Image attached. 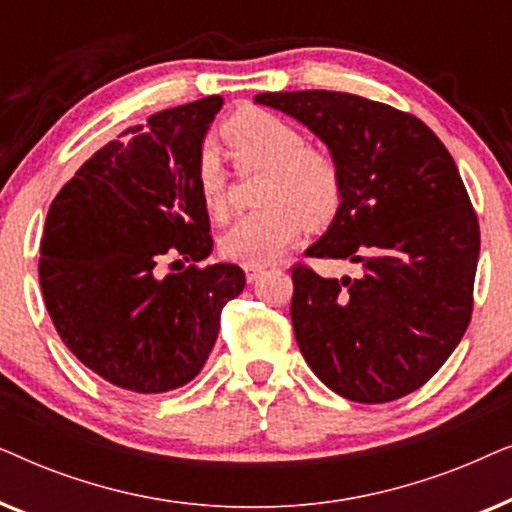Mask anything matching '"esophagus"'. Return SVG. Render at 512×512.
<instances>
[{
	"label": "esophagus",
	"mask_w": 512,
	"mask_h": 512,
	"mask_svg": "<svg viewBox=\"0 0 512 512\" xmlns=\"http://www.w3.org/2000/svg\"><path fill=\"white\" fill-rule=\"evenodd\" d=\"M265 270V265H244V275H247L249 282H256L261 277V272Z\"/></svg>",
	"instance_id": "esophagus-1"
}]
</instances>
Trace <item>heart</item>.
Wrapping results in <instances>:
<instances>
[{
	"mask_svg": "<svg viewBox=\"0 0 512 512\" xmlns=\"http://www.w3.org/2000/svg\"><path fill=\"white\" fill-rule=\"evenodd\" d=\"M237 170H263L256 202L261 209L237 219L221 237V254L244 265L277 258L305 226H331L345 200V174L331 151L307 144L296 123L261 107H240L219 125ZM193 184L202 209L223 219L230 207V177L214 146L193 158Z\"/></svg>",
	"mask_w": 512,
	"mask_h": 512,
	"instance_id": "heart-1",
	"label": "heart"
}]
</instances>
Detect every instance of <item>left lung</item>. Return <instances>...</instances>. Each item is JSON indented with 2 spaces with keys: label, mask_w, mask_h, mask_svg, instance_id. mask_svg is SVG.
<instances>
[{
  "label": "left lung",
  "mask_w": 512,
  "mask_h": 512,
  "mask_svg": "<svg viewBox=\"0 0 512 512\" xmlns=\"http://www.w3.org/2000/svg\"><path fill=\"white\" fill-rule=\"evenodd\" d=\"M254 102L305 123L345 174L340 214L305 254L356 263L359 275L291 268V321L307 366L356 403L412 394L473 314L480 226L450 151L417 116L361 95L298 90Z\"/></svg>",
  "instance_id": "obj_1"
}]
</instances>
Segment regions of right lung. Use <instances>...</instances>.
<instances>
[{"mask_svg":"<svg viewBox=\"0 0 512 512\" xmlns=\"http://www.w3.org/2000/svg\"><path fill=\"white\" fill-rule=\"evenodd\" d=\"M221 104L202 97L128 128L48 209L39 282L55 331L83 366L137 394L191 382L212 352L223 305L244 289L237 265H200L214 242L193 158ZM165 255L189 265L160 280Z\"/></svg>","mask_w":512,"mask_h":512,"instance_id":"right-lung-1","label":"right lung"}]
</instances>
